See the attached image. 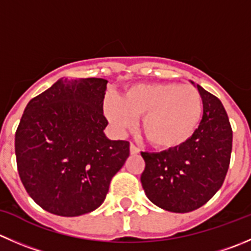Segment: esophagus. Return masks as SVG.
Instances as JSON below:
<instances>
[{
  "label": "esophagus",
  "instance_id": "esophagus-1",
  "mask_svg": "<svg viewBox=\"0 0 251 251\" xmlns=\"http://www.w3.org/2000/svg\"><path fill=\"white\" fill-rule=\"evenodd\" d=\"M130 153H131V154H138V153H140V148H137L135 145H133V143H131V145H130Z\"/></svg>",
  "mask_w": 251,
  "mask_h": 251
}]
</instances>
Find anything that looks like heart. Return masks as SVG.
I'll list each match as a JSON object with an SVG mask.
<instances>
[{"label":"heart","instance_id":"1","mask_svg":"<svg viewBox=\"0 0 251 251\" xmlns=\"http://www.w3.org/2000/svg\"><path fill=\"white\" fill-rule=\"evenodd\" d=\"M202 98L189 84H137L126 89L123 98L109 99L104 110L118 131L135 125L141 127L151 145L158 150H173L193 136L202 118Z\"/></svg>","mask_w":251,"mask_h":251}]
</instances>
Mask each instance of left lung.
I'll return each instance as SVG.
<instances>
[{"label": "left lung", "mask_w": 251, "mask_h": 251, "mask_svg": "<svg viewBox=\"0 0 251 251\" xmlns=\"http://www.w3.org/2000/svg\"><path fill=\"white\" fill-rule=\"evenodd\" d=\"M194 84V82H191ZM201 123L184 145L159 153L142 152L146 162L141 182L155 206L186 213L205 205L221 189L228 172L233 132L217 97L201 86Z\"/></svg>", "instance_id": "8db88e82"}]
</instances>
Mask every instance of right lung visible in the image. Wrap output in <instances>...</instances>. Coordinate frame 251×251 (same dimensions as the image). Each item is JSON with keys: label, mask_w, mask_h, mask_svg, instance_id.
<instances>
[{"label": "right lung", "mask_w": 251, "mask_h": 251, "mask_svg": "<svg viewBox=\"0 0 251 251\" xmlns=\"http://www.w3.org/2000/svg\"><path fill=\"white\" fill-rule=\"evenodd\" d=\"M106 83L61 78L24 109L14 140L17 168L26 193L48 212L76 217L97 210L130 154L127 141L104 133Z\"/></svg>", "instance_id": "add662e5"}]
</instances>
